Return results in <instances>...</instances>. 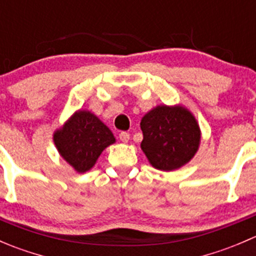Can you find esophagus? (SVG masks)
<instances>
[{"instance_id":"obj_1","label":"esophagus","mask_w":256,"mask_h":256,"mask_svg":"<svg viewBox=\"0 0 256 256\" xmlns=\"http://www.w3.org/2000/svg\"><path fill=\"white\" fill-rule=\"evenodd\" d=\"M118 138H120V140L122 141V142H128V141L130 140V134L126 132V131H122V132L118 134Z\"/></svg>"}]
</instances>
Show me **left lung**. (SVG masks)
<instances>
[{
	"label": "left lung",
	"mask_w": 256,
	"mask_h": 256,
	"mask_svg": "<svg viewBox=\"0 0 256 256\" xmlns=\"http://www.w3.org/2000/svg\"><path fill=\"white\" fill-rule=\"evenodd\" d=\"M141 148L150 164L172 171L187 164L200 146V132L193 115L182 106H157L141 120Z\"/></svg>",
	"instance_id": "1"
}]
</instances>
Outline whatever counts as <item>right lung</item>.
Returning <instances> with one entry per match:
<instances>
[{
	"instance_id": "obj_1",
	"label": "right lung",
	"mask_w": 256,
	"mask_h": 256,
	"mask_svg": "<svg viewBox=\"0 0 256 256\" xmlns=\"http://www.w3.org/2000/svg\"><path fill=\"white\" fill-rule=\"evenodd\" d=\"M59 154L76 171L92 168L105 147L115 142L112 132L89 112H78L54 134Z\"/></svg>"
}]
</instances>
